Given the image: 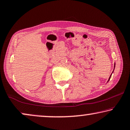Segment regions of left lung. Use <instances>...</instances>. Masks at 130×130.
Returning <instances> with one entry per match:
<instances>
[{
	"label": "left lung",
	"mask_w": 130,
	"mask_h": 130,
	"mask_svg": "<svg viewBox=\"0 0 130 130\" xmlns=\"http://www.w3.org/2000/svg\"><path fill=\"white\" fill-rule=\"evenodd\" d=\"M115 64H116V63H115ZM114 68H115V65H114ZM113 72H114V71H112V73H113ZM111 75H112V74H111ZM111 75H110V76H109V79H108V82L109 81V79H110V78H111Z\"/></svg>",
	"instance_id": "obj_1"
}]
</instances>
